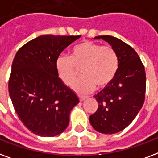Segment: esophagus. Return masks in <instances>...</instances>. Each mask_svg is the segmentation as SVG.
<instances>
[{
  "instance_id": "1",
  "label": "esophagus",
  "mask_w": 158,
  "mask_h": 158,
  "mask_svg": "<svg viewBox=\"0 0 158 158\" xmlns=\"http://www.w3.org/2000/svg\"><path fill=\"white\" fill-rule=\"evenodd\" d=\"M87 98V97H85V96H79V100L81 101H84V99H86Z\"/></svg>"
}]
</instances>
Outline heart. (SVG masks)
I'll return each instance as SVG.
<instances>
[{
    "instance_id": "1",
    "label": "heart",
    "mask_w": 158,
    "mask_h": 158,
    "mask_svg": "<svg viewBox=\"0 0 158 158\" xmlns=\"http://www.w3.org/2000/svg\"><path fill=\"white\" fill-rule=\"evenodd\" d=\"M118 65V57L113 47L92 41L74 45L70 56L60 55L56 60L58 74L66 85L74 82L81 68L84 75L73 84V89L79 94L92 92L95 85L108 86L116 76Z\"/></svg>"
}]
</instances>
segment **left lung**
<instances>
[{"label": "left lung", "mask_w": 158, "mask_h": 158, "mask_svg": "<svg viewBox=\"0 0 158 158\" xmlns=\"http://www.w3.org/2000/svg\"><path fill=\"white\" fill-rule=\"evenodd\" d=\"M108 42L118 57V69L114 80L94 95L98 108L89 117L96 131L113 134L122 131L133 121L145 99L146 73L135 50L111 35L96 36Z\"/></svg>", "instance_id": "8db88e82"}]
</instances>
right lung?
Masks as SVG:
<instances>
[{"label": "right lung", "instance_id": "add662e5", "mask_svg": "<svg viewBox=\"0 0 158 158\" xmlns=\"http://www.w3.org/2000/svg\"><path fill=\"white\" fill-rule=\"evenodd\" d=\"M80 35H44L24 44L15 55L9 94L18 118L40 137H54L66 129L69 113L79 102L60 79L56 60Z\"/></svg>", "mask_w": 158, "mask_h": 158}]
</instances>
